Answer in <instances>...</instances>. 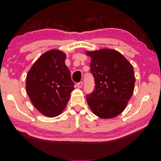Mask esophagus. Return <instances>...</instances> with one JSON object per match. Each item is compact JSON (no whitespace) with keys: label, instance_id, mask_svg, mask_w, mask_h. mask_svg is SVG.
<instances>
[{"label":"esophagus","instance_id":"esophagus-1","mask_svg":"<svg viewBox=\"0 0 161 161\" xmlns=\"http://www.w3.org/2000/svg\"><path fill=\"white\" fill-rule=\"evenodd\" d=\"M77 86L78 88H81V87H82V86H83V81H80V82H78L77 84Z\"/></svg>","mask_w":161,"mask_h":161}]
</instances>
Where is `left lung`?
<instances>
[{"label":"left lung","instance_id":"obj_1","mask_svg":"<svg viewBox=\"0 0 161 161\" xmlns=\"http://www.w3.org/2000/svg\"><path fill=\"white\" fill-rule=\"evenodd\" d=\"M91 57L90 72L95 81L86 100L94 114L115 117L124 111L134 91L133 67L121 53L109 49L87 52Z\"/></svg>","mask_w":161,"mask_h":161}]
</instances>
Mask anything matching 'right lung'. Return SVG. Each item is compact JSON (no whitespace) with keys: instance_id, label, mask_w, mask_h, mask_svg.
<instances>
[{"instance_id":"1","label":"right lung","mask_w":161,"mask_h":161,"mask_svg":"<svg viewBox=\"0 0 161 161\" xmlns=\"http://www.w3.org/2000/svg\"><path fill=\"white\" fill-rule=\"evenodd\" d=\"M65 57L61 52L50 50L37 60L27 75L26 90L31 102L49 117L58 116L65 109L75 89Z\"/></svg>"}]
</instances>
